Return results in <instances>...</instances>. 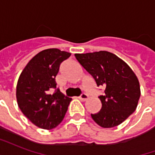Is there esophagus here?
Returning a JSON list of instances; mask_svg holds the SVG:
<instances>
[{
  "instance_id": "esophagus-1",
  "label": "esophagus",
  "mask_w": 155,
  "mask_h": 155,
  "mask_svg": "<svg viewBox=\"0 0 155 155\" xmlns=\"http://www.w3.org/2000/svg\"><path fill=\"white\" fill-rule=\"evenodd\" d=\"M88 98H89V96H88L87 94H85V93H82V94H81V96L79 97V99H80L81 101H87Z\"/></svg>"
}]
</instances>
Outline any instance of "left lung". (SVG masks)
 <instances>
[{
	"label": "left lung",
	"mask_w": 155,
	"mask_h": 155,
	"mask_svg": "<svg viewBox=\"0 0 155 155\" xmlns=\"http://www.w3.org/2000/svg\"><path fill=\"white\" fill-rule=\"evenodd\" d=\"M79 63L94 78L97 86L104 88L99 98L102 107L91 114L103 128L117 126L136 110L140 97L138 78L128 64L113 53L101 51L74 54Z\"/></svg>",
	"instance_id": "obj_1"
}]
</instances>
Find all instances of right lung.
I'll return each instance as SVG.
<instances>
[{
	"instance_id": "obj_1",
	"label": "right lung",
	"mask_w": 155,
	"mask_h": 155,
	"mask_svg": "<svg viewBox=\"0 0 155 155\" xmlns=\"http://www.w3.org/2000/svg\"><path fill=\"white\" fill-rule=\"evenodd\" d=\"M71 53L47 49L35 54L22 71L16 85L19 108L39 128L51 130L64 119L71 98L56 89L55 76L61 64ZM54 88V94L48 91Z\"/></svg>"
}]
</instances>
